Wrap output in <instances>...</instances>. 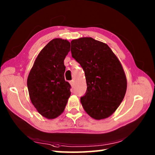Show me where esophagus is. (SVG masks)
I'll use <instances>...</instances> for the list:
<instances>
[{"mask_svg": "<svg viewBox=\"0 0 155 155\" xmlns=\"http://www.w3.org/2000/svg\"><path fill=\"white\" fill-rule=\"evenodd\" d=\"M70 83L71 86H72V87H74V84H75V81H74V80H72Z\"/></svg>", "mask_w": 155, "mask_h": 155, "instance_id": "1", "label": "esophagus"}]
</instances>
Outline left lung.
<instances>
[{"instance_id":"8db88e82","label":"left lung","mask_w":155,"mask_h":155,"mask_svg":"<svg viewBox=\"0 0 155 155\" xmlns=\"http://www.w3.org/2000/svg\"><path fill=\"white\" fill-rule=\"evenodd\" d=\"M71 53L86 78V92L81 98L83 109L97 120L111 116L127 89L126 77L119 60L107 44L91 37L72 40Z\"/></svg>"}]
</instances>
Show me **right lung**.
Returning a JSON list of instances; mask_svg holds the SVG:
<instances>
[{
    "mask_svg": "<svg viewBox=\"0 0 155 155\" xmlns=\"http://www.w3.org/2000/svg\"><path fill=\"white\" fill-rule=\"evenodd\" d=\"M70 50L68 41L53 39L38 54L28 75L31 101L47 119H55L62 114L70 97L71 86L64 77V59Z\"/></svg>",
    "mask_w": 155,
    "mask_h": 155,
    "instance_id": "obj_1",
    "label": "right lung"
}]
</instances>
